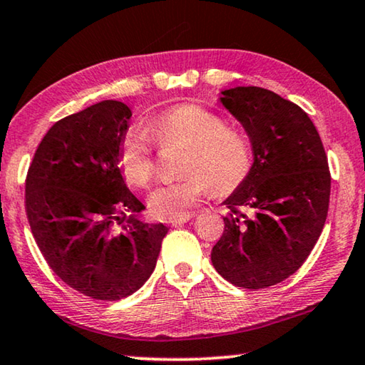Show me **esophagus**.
Listing matches in <instances>:
<instances>
[{"mask_svg": "<svg viewBox=\"0 0 365 365\" xmlns=\"http://www.w3.org/2000/svg\"><path fill=\"white\" fill-rule=\"evenodd\" d=\"M190 219H191V215L190 214H185V215H182V217L168 220V224H170L172 227H180L182 224H185V222H188Z\"/></svg>", "mask_w": 365, "mask_h": 365, "instance_id": "esophagus-1", "label": "esophagus"}]
</instances>
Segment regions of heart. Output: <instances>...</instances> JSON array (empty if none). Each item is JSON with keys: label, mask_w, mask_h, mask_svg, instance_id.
Instances as JSON below:
<instances>
[{"label": "heart", "mask_w": 365, "mask_h": 365, "mask_svg": "<svg viewBox=\"0 0 365 365\" xmlns=\"http://www.w3.org/2000/svg\"><path fill=\"white\" fill-rule=\"evenodd\" d=\"M151 137L160 146L187 145L180 180L163 183L151 191L148 202L163 219H177L212 188L215 195H230L246 182L255 164L250 140L227 127L222 115L193 103L175 104L150 120ZM141 128L123 135L117 164L128 183L146 187L154 177V143Z\"/></svg>", "instance_id": "obj_1"}]
</instances>
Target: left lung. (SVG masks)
<instances>
[{
  "instance_id": "left-lung-1",
  "label": "left lung",
  "mask_w": 365,
  "mask_h": 365,
  "mask_svg": "<svg viewBox=\"0 0 365 365\" xmlns=\"http://www.w3.org/2000/svg\"><path fill=\"white\" fill-rule=\"evenodd\" d=\"M220 101L248 132L255 164L225 201L215 270L235 287L267 288L298 270L322 233L330 170L322 140L298 104L259 86L222 91Z\"/></svg>"
}]
</instances>
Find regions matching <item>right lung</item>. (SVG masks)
Returning <instances> with one entry per match:
<instances>
[{"label":"right lung","mask_w":365,"mask_h":365,"mask_svg":"<svg viewBox=\"0 0 365 365\" xmlns=\"http://www.w3.org/2000/svg\"><path fill=\"white\" fill-rule=\"evenodd\" d=\"M132 110L101 101L58 120L26 178V212L43 257L61 280L100 301L127 298L150 279L169 228L145 224L117 151Z\"/></svg>","instance_id":"1"}]
</instances>
